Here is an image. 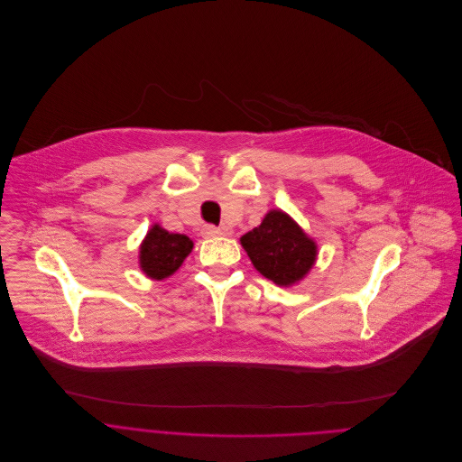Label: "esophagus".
I'll list each match as a JSON object with an SVG mask.
<instances>
[{
    "label": "esophagus",
    "mask_w": 462,
    "mask_h": 462,
    "mask_svg": "<svg viewBox=\"0 0 462 462\" xmlns=\"http://www.w3.org/2000/svg\"><path fill=\"white\" fill-rule=\"evenodd\" d=\"M220 235H222V231L217 226H204L202 227V236L204 238H217Z\"/></svg>",
    "instance_id": "1"
}]
</instances>
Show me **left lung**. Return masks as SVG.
Returning <instances> with one entry per match:
<instances>
[{"label": "left lung", "mask_w": 462, "mask_h": 462, "mask_svg": "<svg viewBox=\"0 0 462 462\" xmlns=\"http://www.w3.org/2000/svg\"><path fill=\"white\" fill-rule=\"evenodd\" d=\"M254 269L276 286H293L317 260V244L284 211H269L262 224L240 238Z\"/></svg>", "instance_id": "8db88e82"}]
</instances>
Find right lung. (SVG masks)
Here are the masks:
<instances>
[{
  "label": "right lung",
  "instance_id": "obj_1",
  "mask_svg": "<svg viewBox=\"0 0 462 462\" xmlns=\"http://www.w3.org/2000/svg\"><path fill=\"white\" fill-rule=\"evenodd\" d=\"M193 240L186 235L169 233L154 224L140 245V269L152 281H163L186 260Z\"/></svg>",
  "mask_w": 462,
  "mask_h": 462
}]
</instances>
